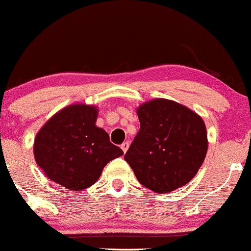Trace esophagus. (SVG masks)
I'll return each mask as SVG.
<instances>
[{
  "label": "esophagus",
  "instance_id": "esophagus-1",
  "mask_svg": "<svg viewBox=\"0 0 251 251\" xmlns=\"http://www.w3.org/2000/svg\"><path fill=\"white\" fill-rule=\"evenodd\" d=\"M122 150L124 151V153H126L127 152V150H128V147H129V144H128V141H125V143H123L122 144Z\"/></svg>",
  "mask_w": 251,
  "mask_h": 251
}]
</instances>
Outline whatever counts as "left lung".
Returning <instances> with one entry per match:
<instances>
[{"instance_id": "1", "label": "left lung", "mask_w": 251, "mask_h": 251, "mask_svg": "<svg viewBox=\"0 0 251 251\" xmlns=\"http://www.w3.org/2000/svg\"><path fill=\"white\" fill-rule=\"evenodd\" d=\"M137 113L140 129L125 160L139 182L159 194L187 185L207 154L202 118L179 102L161 98L144 102Z\"/></svg>"}]
</instances>
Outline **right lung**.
I'll return each mask as SVG.
<instances>
[{"mask_svg":"<svg viewBox=\"0 0 251 251\" xmlns=\"http://www.w3.org/2000/svg\"><path fill=\"white\" fill-rule=\"evenodd\" d=\"M97 114L93 105H69L39 129L34 154L48 179L81 191L97 182L107 162L124 154L106 132L97 127Z\"/></svg>","mask_w":251,"mask_h":251,"instance_id":"obj_1","label":"right lung"}]
</instances>
